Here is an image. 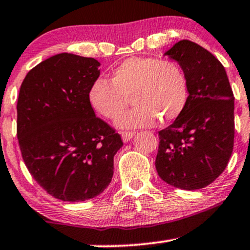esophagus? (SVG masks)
Here are the masks:
<instances>
[{
  "label": "esophagus",
  "instance_id": "obj_1",
  "mask_svg": "<svg viewBox=\"0 0 250 250\" xmlns=\"http://www.w3.org/2000/svg\"><path fill=\"white\" fill-rule=\"evenodd\" d=\"M135 135H136L135 131H123V132H122V138H123V141H124L125 143H126V142L130 141V139L132 138V137L135 136Z\"/></svg>",
  "mask_w": 250,
  "mask_h": 250
}]
</instances>
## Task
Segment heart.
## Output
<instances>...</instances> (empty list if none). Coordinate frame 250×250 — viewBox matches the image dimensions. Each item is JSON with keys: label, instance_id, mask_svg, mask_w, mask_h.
Wrapping results in <instances>:
<instances>
[{"label": "heart", "instance_id": "obj_1", "mask_svg": "<svg viewBox=\"0 0 250 250\" xmlns=\"http://www.w3.org/2000/svg\"><path fill=\"white\" fill-rule=\"evenodd\" d=\"M127 98L133 107L117 118L119 127H146L156 119L169 123L186 106V75L174 61L132 57L112 71L111 82L99 79L88 90L92 108L107 119H113L125 108Z\"/></svg>", "mask_w": 250, "mask_h": 250}]
</instances>
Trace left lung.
Returning <instances> with one entry per match:
<instances>
[{
	"mask_svg": "<svg viewBox=\"0 0 250 250\" xmlns=\"http://www.w3.org/2000/svg\"><path fill=\"white\" fill-rule=\"evenodd\" d=\"M166 55L180 64L188 85L182 113L158 132V176L176 188L193 190L212 184L224 171L233 149V94L222 63L189 40Z\"/></svg>",
	"mask_w": 250,
	"mask_h": 250,
	"instance_id": "obj_1",
	"label": "left lung"
}]
</instances>
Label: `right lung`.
<instances>
[{"label": "right lung", "instance_id": "add662e5", "mask_svg": "<svg viewBox=\"0 0 250 250\" xmlns=\"http://www.w3.org/2000/svg\"><path fill=\"white\" fill-rule=\"evenodd\" d=\"M94 58L60 53L28 71L18 98L17 135L33 179L63 201L98 197L113 176L122 137L95 117L88 90L98 80Z\"/></svg>", "mask_w": 250, "mask_h": 250}]
</instances>
